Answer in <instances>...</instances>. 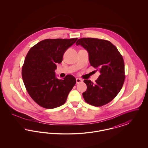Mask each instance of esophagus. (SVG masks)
Instances as JSON below:
<instances>
[{"label":"esophagus","instance_id":"esophagus-1","mask_svg":"<svg viewBox=\"0 0 148 148\" xmlns=\"http://www.w3.org/2000/svg\"><path fill=\"white\" fill-rule=\"evenodd\" d=\"M76 81H77V83L79 84V83H80L82 82H83V79H81V78H77L76 79Z\"/></svg>","mask_w":148,"mask_h":148}]
</instances>
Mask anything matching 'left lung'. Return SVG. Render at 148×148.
<instances>
[{
  "label": "left lung",
  "mask_w": 148,
  "mask_h": 148,
  "mask_svg": "<svg viewBox=\"0 0 148 148\" xmlns=\"http://www.w3.org/2000/svg\"><path fill=\"white\" fill-rule=\"evenodd\" d=\"M89 53L90 65L100 75L95 84L86 79L87 89L83 93L85 101L95 106L110 102L119 92L125 80L124 62L116 47L109 41L97 38H83L77 40Z\"/></svg>",
  "instance_id": "1"
}]
</instances>
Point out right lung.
Returning a JSON list of instances; mask_svg holds the SVG:
<instances>
[{
    "label": "right lung",
    "instance_id": "obj_1",
    "mask_svg": "<svg viewBox=\"0 0 148 148\" xmlns=\"http://www.w3.org/2000/svg\"><path fill=\"white\" fill-rule=\"evenodd\" d=\"M77 40L47 39L29 50L22 67V78L29 95L40 106L53 109L62 106L75 84L73 75L58 79L54 71L56 64L62 62L65 51Z\"/></svg>",
    "mask_w": 148,
    "mask_h": 148
}]
</instances>
